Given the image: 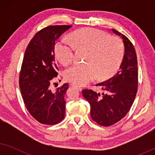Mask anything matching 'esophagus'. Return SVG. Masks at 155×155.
<instances>
[{
	"instance_id": "esophagus-1",
	"label": "esophagus",
	"mask_w": 155,
	"mask_h": 155,
	"mask_svg": "<svg viewBox=\"0 0 155 155\" xmlns=\"http://www.w3.org/2000/svg\"><path fill=\"white\" fill-rule=\"evenodd\" d=\"M72 87H75L76 89H78V90L80 91H82V87H80V86H78V85H77V84H72Z\"/></svg>"
}]
</instances>
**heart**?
<instances>
[{"instance_id":"heart-1","label":"heart","mask_w":155,"mask_h":155,"mask_svg":"<svg viewBox=\"0 0 155 155\" xmlns=\"http://www.w3.org/2000/svg\"><path fill=\"white\" fill-rule=\"evenodd\" d=\"M73 45L68 40H59L55 45L56 58L63 65L71 63L75 57V47L87 50L84 64H76L65 72L68 81L83 85L97 77L106 80L115 75L124 57V45L121 39L110 36L100 29L82 28L71 34Z\"/></svg>"}]
</instances>
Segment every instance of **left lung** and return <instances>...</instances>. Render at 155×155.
I'll list each match as a JSON object with an SVG mask.
<instances>
[{"label": "left lung", "mask_w": 155, "mask_h": 155, "mask_svg": "<svg viewBox=\"0 0 155 155\" xmlns=\"http://www.w3.org/2000/svg\"><path fill=\"white\" fill-rule=\"evenodd\" d=\"M114 33L124 40L125 54L120 70L107 81L97 84L104 91L97 93L91 90H83L82 96L90 105V115L99 125L110 126L126 115L137 91V61L134 46L126 36L112 29Z\"/></svg>", "instance_id": "left-lung-1"}]
</instances>
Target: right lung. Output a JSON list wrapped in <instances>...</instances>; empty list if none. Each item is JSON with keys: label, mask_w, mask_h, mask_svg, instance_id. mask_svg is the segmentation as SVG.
I'll use <instances>...</instances> for the list:
<instances>
[{"label": "right lung", "mask_w": 155, "mask_h": 155, "mask_svg": "<svg viewBox=\"0 0 155 155\" xmlns=\"http://www.w3.org/2000/svg\"><path fill=\"white\" fill-rule=\"evenodd\" d=\"M72 25L48 26L36 33L25 51L19 78L20 92L29 114L42 124L54 125L65 117V83L56 91L50 87L58 75L56 41Z\"/></svg>", "instance_id": "1"}]
</instances>
